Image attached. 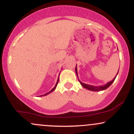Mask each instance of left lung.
<instances>
[{
	"label": "left lung",
	"instance_id": "8db88e82",
	"mask_svg": "<svg viewBox=\"0 0 134 134\" xmlns=\"http://www.w3.org/2000/svg\"><path fill=\"white\" fill-rule=\"evenodd\" d=\"M76 74L77 76V68L76 67ZM118 74V73H117ZM117 75V74H116ZM115 78H116V77L113 79L112 81H110V82H108L107 84H105V85H103V86H91V85H88V84H84V83L81 82V81H79V82L81 83V85L83 87H84V88L87 89V90H91V91H103V90H106V89H107L108 87L110 86V85L112 84V83L113 82V81H115Z\"/></svg>",
	"mask_w": 134,
	"mask_h": 134
}]
</instances>
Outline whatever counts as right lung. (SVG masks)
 I'll use <instances>...</instances> for the list:
<instances>
[{
	"mask_svg": "<svg viewBox=\"0 0 134 134\" xmlns=\"http://www.w3.org/2000/svg\"><path fill=\"white\" fill-rule=\"evenodd\" d=\"M58 80H59V79H58V80H57V83H56V84H55V87H53V89H52V90L50 91V92H48V93H46V94H43V95H41V96H46V95H47V94H48L49 93H52V91H54L55 90V88H56V87H57V84H58Z\"/></svg>",
	"mask_w": 134,
	"mask_h": 134,
	"instance_id": "right-lung-1",
	"label": "right lung"
}]
</instances>
